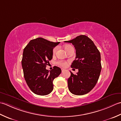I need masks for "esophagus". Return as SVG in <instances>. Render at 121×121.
I'll return each instance as SVG.
<instances>
[{
    "mask_svg": "<svg viewBox=\"0 0 121 121\" xmlns=\"http://www.w3.org/2000/svg\"><path fill=\"white\" fill-rule=\"evenodd\" d=\"M65 69H61V72L62 73H63L64 71H65Z\"/></svg>",
    "mask_w": 121,
    "mask_h": 121,
    "instance_id": "obj_1",
    "label": "esophagus"
}]
</instances>
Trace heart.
I'll list each match as a JSON object with an SVG mask.
<instances>
[{
  "mask_svg": "<svg viewBox=\"0 0 121 121\" xmlns=\"http://www.w3.org/2000/svg\"><path fill=\"white\" fill-rule=\"evenodd\" d=\"M70 47H71V46L70 45H66L64 46V48H65V50L67 51L68 50V49ZM56 50H57V48H55L53 49V54L55 53V52H56ZM57 64L58 65L61 66V67H66V66H67L68 63H67V61L60 60V61H57Z\"/></svg>",
  "mask_w": 121,
  "mask_h": 121,
  "instance_id": "1",
  "label": "heart"
}]
</instances>
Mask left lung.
Here are the masks:
<instances>
[{
	"mask_svg": "<svg viewBox=\"0 0 121 121\" xmlns=\"http://www.w3.org/2000/svg\"><path fill=\"white\" fill-rule=\"evenodd\" d=\"M65 42L74 46L76 60L71 67L78 69L76 75L70 71L71 75L67 81L69 90L75 95L87 94L95 87L99 78L102 68L100 52L93 42L84 35Z\"/></svg>",
	"mask_w": 121,
	"mask_h": 121,
	"instance_id": "obj_1",
	"label": "left lung"
}]
</instances>
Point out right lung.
Masks as SVG:
<instances>
[{
    "label": "right lung",
    "mask_w": 121,
    "mask_h": 121,
    "mask_svg": "<svg viewBox=\"0 0 121 121\" xmlns=\"http://www.w3.org/2000/svg\"><path fill=\"white\" fill-rule=\"evenodd\" d=\"M60 43L38 38L31 40L24 48L21 63L24 79L36 95L50 94L53 90V80L60 74L61 69L57 66L50 71L46 69L53 58L54 48Z\"/></svg>",
    "instance_id": "add662e5"
}]
</instances>
